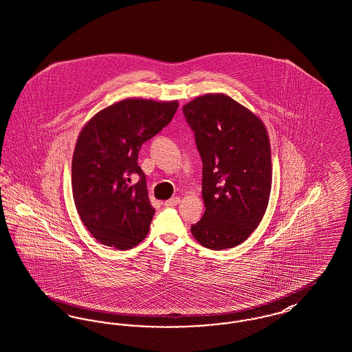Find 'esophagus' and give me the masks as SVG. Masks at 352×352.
<instances>
[{
	"label": "esophagus",
	"mask_w": 352,
	"mask_h": 352,
	"mask_svg": "<svg viewBox=\"0 0 352 352\" xmlns=\"http://www.w3.org/2000/svg\"><path fill=\"white\" fill-rule=\"evenodd\" d=\"M179 202H181V198H179V197H173V198H170L168 201H166L165 205L167 207H174L177 206Z\"/></svg>",
	"instance_id": "esophagus-1"
}]
</instances>
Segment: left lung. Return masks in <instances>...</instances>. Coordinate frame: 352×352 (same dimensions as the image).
I'll return each mask as SVG.
<instances>
[{"mask_svg": "<svg viewBox=\"0 0 352 352\" xmlns=\"http://www.w3.org/2000/svg\"><path fill=\"white\" fill-rule=\"evenodd\" d=\"M202 158L205 214L191 234L205 248L241 245L261 223L271 191L266 127L225 94H206L182 109Z\"/></svg>", "mask_w": 352, "mask_h": 352, "instance_id": "obj_1", "label": "left lung"}]
</instances>
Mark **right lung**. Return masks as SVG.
Returning a JSON list of instances; mask_svg holds the SVG:
<instances>
[{
    "label": "right lung",
    "mask_w": 352,
    "mask_h": 352,
    "mask_svg": "<svg viewBox=\"0 0 352 352\" xmlns=\"http://www.w3.org/2000/svg\"><path fill=\"white\" fill-rule=\"evenodd\" d=\"M178 102L124 100L85 124L73 154L72 187L81 221L102 245L127 250L148 232L154 207L138 153L170 124Z\"/></svg>",
    "instance_id": "1"
}]
</instances>
